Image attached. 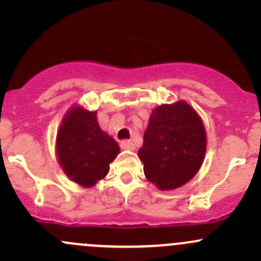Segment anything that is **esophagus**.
Instances as JSON below:
<instances>
[{"instance_id":"esophagus-1","label":"esophagus","mask_w":261,"mask_h":261,"mask_svg":"<svg viewBox=\"0 0 261 261\" xmlns=\"http://www.w3.org/2000/svg\"><path fill=\"white\" fill-rule=\"evenodd\" d=\"M120 147H121L122 149H135V145H134L133 142H131V141L124 140V141H121Z\"/></svg>"}]
</instances>
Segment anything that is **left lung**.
<instances>
[{
    "mask_svg": "<svg viewBox=\"0 0 261 261\" xmlns=\"http://www.w3.org/2000/svg\"><path fill=\"white\" fill-rule=\"evenodd\" d=\"M206 146L200 115L187 101L178 100L152 112L139 157L148 181L160 190H174L201 168Z\"/></svg>",
    "mask_w": 261,
    "mask_h": 261,
    "instance_id": "8db88e82",
    "label": "left lung"
}]
</instances>
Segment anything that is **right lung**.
<instances>
[{
    "label": "right lung",
    "mask_w": 261,
    "mask_h": 261,
    "mask_svg": "<svg viewBox=\"0 0 261 261\" xmlns=\"http://www.w3.org/2000/svg\"><path fill=\"white\" fill-rule=\"evenodd\" d=\"M120 147L99 127L97 112L74 104L61 120L56 135V155L66 175L83 188H92L109 172Z\"/></svg>",
    "instance_id": "1"
}]
</instances>
